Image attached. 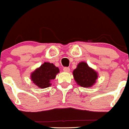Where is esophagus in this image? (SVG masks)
Listing matches in <instances>:
<instances>
[{
  "label": "esophagus",
  "mask_w": 129,
  "mask_h": 129,
  "mask_svg": "<svg viewBox=\"0 0 129 129\" xmlns=\"http://www.w3.org/2000/svg\"><path fill=\"white\" fill-rule=\"evenodd\" d=\"M63 70H64V71H65V72H69L70 71V69L68 67H64L63 68Z\"/></svg>",
  "instance_id": "esophagus-1"
}]
</instances>
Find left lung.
Segmentation results:
<instances>
[{"label": "left lung", "mask_w": 129, "mask_h": 129, "mask_svg": "<svg viewBox=\"0 0 129 129\" xmlns=\"http://www.w3.org/2000/svg\"><path fill=\"white\" fill-rule=\"evenodd\" d=\"M73 74L78 85L86 88L92 86L96 82L98 77L96 71L89 67L85 62L79 63Z\"/></svg>", "instance_id": "1"}]
</instances>
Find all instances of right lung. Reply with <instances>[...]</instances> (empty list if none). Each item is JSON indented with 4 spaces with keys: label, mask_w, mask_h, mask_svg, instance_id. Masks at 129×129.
<instances>
[{
    "label": "right lung",
    "mask_w": 129,
    "mask_h": 129,
    "mask_svg": "<svg viewBox=\"0 0 129 129\" xmlns=\"http://www.w3.org/2000/svg\"><path fill=\"white\" fill-rule=\"evenodd\" d=\"M59 72V68L53 63H44L31 74V80L38 87L45 88L50 86V81Z\"/></svg>",
    "instance_id": "obj_1"
}]
</instances>
